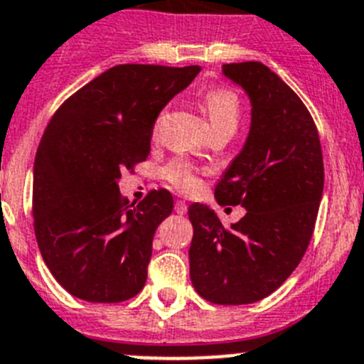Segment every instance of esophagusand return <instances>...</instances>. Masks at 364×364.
<instances>
[{"instance_id":"esophagus-1","label":"esophagus","mask_w":364,"mask_h":364,"mask_svg":"<svg viewBox=\"0 0 364 364\" xmlns=\"http://www.w3.org/2000/svg\"><path fill=\"white\" fill-rule=\"evenodd\" d=\"M175 211L176 215H186V213H188V204H186L184 200H176Z\"/></svg>"}]
</instances>
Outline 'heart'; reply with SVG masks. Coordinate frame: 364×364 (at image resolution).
<instances>
[{"label":"heart","instance_id":"obj_1","mask_svg":"<svg viewBox=\"0 0 364 364\" xmlns=\"http://www.w3.org/2000/svg\"><path fill=\"white\" fill-rule=\"evenodd\" d=\"M202 105L208 113L213 133L236 132L240 122V101L238 95L231 88H225V86L211 88L202 97ZM162 173L175 188L182 191H193L198 186V178L193 173L191 166L184 160H171Z\"/></svg>","mask_w":364,"mask_h":364}]
</instances>
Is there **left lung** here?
Returning <instances> with one entry per match:
<instances>
[{
	"label": "left lung",
	"instance_id": "obj_1",
	"mask_svg": "<svg viewBox=\"0 0 364 364\" xmlns=\"http://www.w3.org/2000/svg\"><path fill=\"white\" fill-rule=\"evenodd\" d=\"M222 72L247 93L251 128L215 198L242 205L245 216L223 228L211 208L189 205V276L208 301L247 305L272 294L309 247L323 195V153L309 109L269 66L231 63Z\"/></svg>",
	"mask_w": 364,
	"mask_h": 364
}]
</instances>
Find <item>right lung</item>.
<instances>
[{"label":"right lung","instance_id":"1","mask_svg":"<svg viewBox=\"0 0 364 364\" xmlns=\"http://www.w3.org/2000/svg\"><path fill=\"white\" fill-rule=\"evenodd\" d=\"M198 72L113 66L50 119L34 162V231L52 276L75 298L119 303L142 291L153 235L171 215L173 196L159 189L128 205L119 178L148 159L156 117Z\"/></svg>","mask_w":364,"mask_h":364}]
</instances>
